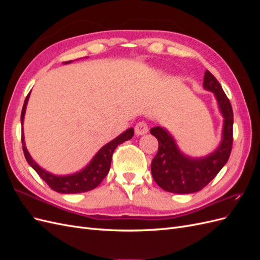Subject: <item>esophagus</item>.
<instances>
[{
  "mask_svg": "<svg viewBox=\"0 0 260 260\" xmlns=\"http://www.w3.org/2000/svg\"><path fill=\"white\" fill-rule=\"evenodd\" d=\"M136 133L138 136H143V135H146V133L148 132V125L145 121H139L137 124H136Z\"/></svg>",
  "mask_w": 260,
  "mask_h": 260,
  "instance_id": "obj_1",
  "label": "esophagus"
}]
</instances>
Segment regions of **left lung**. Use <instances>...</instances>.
I'll list each match as a JSON object with an SVG mask.
<instances>
[{
    "label": "left lung",
    "instance_id": "left-lung-1",
    "mask_svg": "<svg viewBox=\"0 0 260 260\" xmlns=\"http://www.w3.org/2000/svg\"><path fill=\"white\" fill-rule=\"evenodd\" d=\"M204 88L214 92L223 117V139L217 151L207 157L192 159L181 153L175 140L169 133L160 128L151 129L152 135L158 140V152L152 161V176L162 190L188 194L201 191L229 159L233 143V111L229 99L225 95L218 80L206 70L204 76Z\"/></svg>",
    "mask_w": 260,
    "mask_h": 260
}]
</instances>
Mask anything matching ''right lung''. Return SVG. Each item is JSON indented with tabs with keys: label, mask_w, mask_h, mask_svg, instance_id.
I'll use <instances>...</instances> for the list:
<instances>
[{
	"label": "right lung",
	"mask_w": 260,
	"mask_h": 260,
	"mask_svg": "<svg viewBox=\"0 0 260 260\" xmlns=\"http://www.w3.org/2000/svg\"><path fill=\"white\" fill-rule=\"evenodd\" d=\"M72 62V60L65 61ZM30 94V93H29ZM29 94L27 95L25 103L22 106L21 111V125L23 122V116H25L26 112V106L28 103ZM133 129H128L124 131L122 135L117 137L111 142L107 143L102 147L98 154L94 156V158L91 160V162L86 166L82 171L77 172L75 175L70 176H54L50 172L43 170L41 167H39L38 165L35 162V160L31 158L30 154L28 153L27 148L25 146V141H23V133L21 131V143H22V151L25 154L26 160L28 164L32 167L37 174L40 176V178L44 181V182L48 184L53 191H56L58 193H64V194H72V193H82V192H88L95 188L103 179L107 176L109 168H111V162H112V156L115 151V148L123 143L124 141H128L133 137Z\"/></svg>",
	"instance_id": "1"
}]
</instances>
